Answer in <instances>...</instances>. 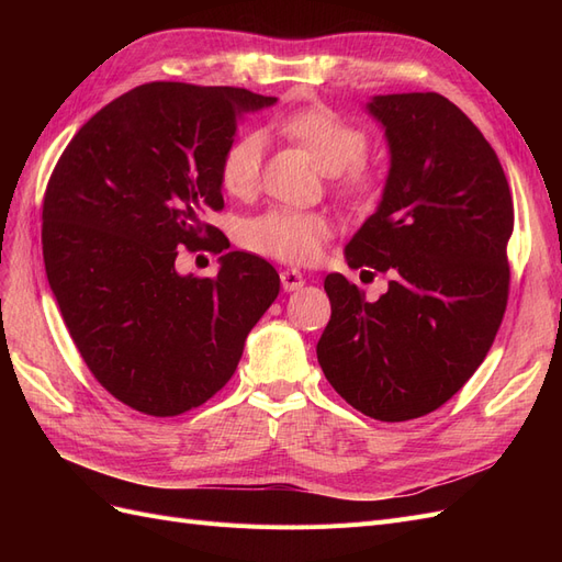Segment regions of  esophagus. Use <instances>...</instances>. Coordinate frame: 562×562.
<instances>
[{
    "label": "esophagus",
    "instance_id": "34e87169",
    "mask_svg": "<svg viewBox=\"0 0 562 562\" xmlns=\"http://www.w3.org/2000/svg\"><path fill=\"white\" fill-rule=\"evenodd\" d=\"M281 285H283L285 293L300 291V288L304 285V277L300 274L297 269H281Z\"/></svg>",
    "mask_w": 562,
    "mask_h": 562
}]
</instances>
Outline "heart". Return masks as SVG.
Segmentation results:
<instances>
[{"label":"heart","instance_id":"b5f03b06","mask_svg":"<svg viewBox=\"0 0 562 562\" xmlns=\"http://www.w3.org/2000/svg\"><path fill=\"white\" fill-rule=\"evenodd\" d=\"M281 131L307 147L326 173H333L339 190L351 196H372L378 178L363 166L368 135L326 108L300 110L281 122ZM265 159V135L239 133L220 159V184L234 196H248L260 184ZM330 220L316 211L269 209L248 217L239 227V241L252 252L281 262L307 265L321 258L323 244L330 239Z\"/></svg>","mask_w":562,"mask_h":562}]
</instances>
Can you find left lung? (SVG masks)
Returning a JSON list of instances; mask_svg holds the SVG:
<instances>
[{"instance_id":"8db88e82","label":"left lung","mask_w":562,"mask_h":562,"mask_svg":"<svg viewBox=\"0 0 562 562\" xmlns=\"http://www.w3.org/2000/svg\"><path fill=\"white\" fill-rule=\"evenodd\" d=\"M366 108L384 128L389 176L345 258L391 281L368 302L342 274H328L333 314L316 356L356 411L405 422L450 401L495 342L514 201L495 149L448 98L389 93Z\"/></svg>"}]
</instances>
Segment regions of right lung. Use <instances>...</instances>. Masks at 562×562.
Instances as JSON below:
<instances>
[{
    "instance_id": "obj_1",
    "label": "right lung",
    "mask_w": 562,
    "mask_h": 562,
    "mask_svg": "<svg viewBox=\"0 0 562 562\" xmlns=\"http://www.w3.org/2000/svg\"><path fill=\"white\" fill-rule=\"evenodd\" d=\"M277 98L151 81L83 124L50 173L42 246L50 291L83 363L114 398L151 417L206 403L279 295L258 255L229 250L217 277L178 274V248L223 252L203 223L223 211L220 159L239 119Z\"/></svg>"
}]
</instances>
